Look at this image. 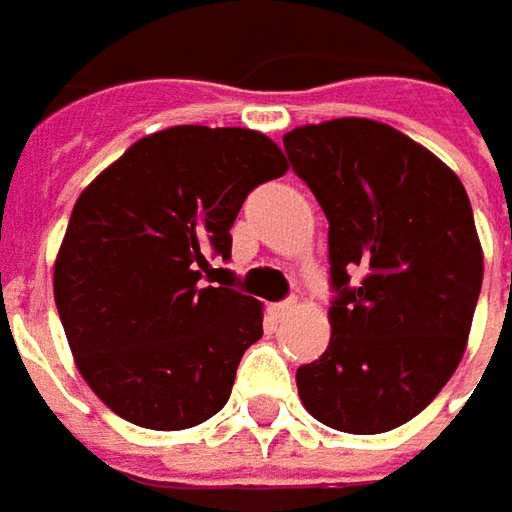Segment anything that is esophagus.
I'll return each instance as SVG.
<instances>
[{"mask_svg": "<svg viewBox=\"0 0 512 512\" xmlns=\"http://www.w3.org/2000/svg\"><path fill=\"white\" fill-rule=\"evenodd\" d=\"M296 310V299H287V302H279V305H270V316H276V319H285Z\"/></svg>", "mask_w": 512, "mask_h": 512, "instance_id": "obj_1", "label": "esophagus"}]
</instances>
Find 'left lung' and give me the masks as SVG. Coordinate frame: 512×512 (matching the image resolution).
Instances as JSON below:
<instances>
[{"mask_svg": "<svg viewBox=\"0 0 512 512\" xmlns=\"http://www.w3.org/2000/svg\"><path fill=\"white\" fill-rule=\"evenodd\" d=\"M327 216L330 344L296 370L299 399L333 430L373 436L419 416L462 362L484 256L459 176L373 119L285 133Z\"/></svg>", "mask_w": 512, "mask_h": 512, "instance_id": "obj_1", "label": "left lung"}]
</instances>
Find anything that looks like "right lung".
Returning a JSON list of instances; mask_svg holds the SVG:
<instances>
[{
    "label": "right lung",
    "instance_id": "obj_1",
    "mask_svg": "<svg viewBox=\"0 0 512 512\" xmlns=\"http://www.w3.org/2000/svg\"><path fill=\"white\" fill-rule=\"evenodd\" d=\"M276 142L247 128H176L125 150L76 199L53 265V299L82 379L148 430H185L230 399L262 302L202 282L230 259L253 187L279 179Z\"/></svg>",
    "mask_w": 512,
    "mask_h": 512
}]
</instances>
